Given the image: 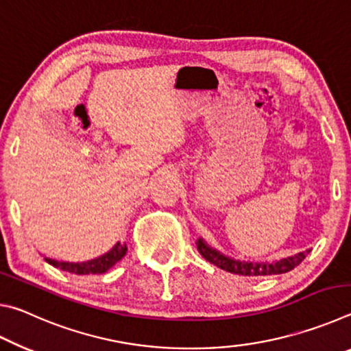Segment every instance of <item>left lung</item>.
<instances>
[{"instance_id":"8db88e82","label":"left lung","mask_w":351,"mask_h":351,"mask_svg":"<svg viewBox=\"0 0 351 351\" xmlns=\"http://www.w3.org/2000/svg\"><path fill=\"white\" fill-rule=\"evenodd\" d=\"M198 251L207 261H210L212 265L218 266V268L232 272V274L247 277L285 274V272L294 269L297 265H300L306 255L310 254V251H305L295 254L293 257L272 261V263H268V261H265V263H252V261H240L226 257V255L219 254L215 249L207 246L203 240H198Z\"/></svg>"}]
</instances>
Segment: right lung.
Masks as SVG:
<instances>
[{"mask_svg":"<svg viewBox=\"0 0 351 351\" xmlns=\"http://www.w3.org/2000/svg\"><path fill=\"white\" fill-rule=\"evenodd\" d=\"M125 254H127L125 243H116L114 247L106 254H104L102 257H97L90 261H83V263H68V261H57L47 257L45 260L49 265L56 266V268L71 272V274L86 276V274H104V272L112 268V266H114Z\"/></svg>","mask_w":351,"mask_h":351,"instance_id":"1","label":"right lung"}]
</instances>
